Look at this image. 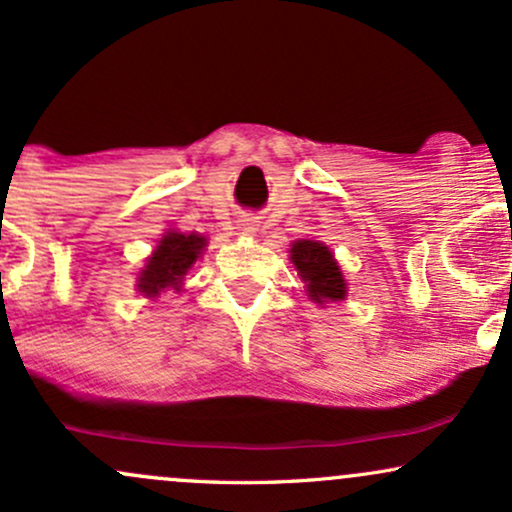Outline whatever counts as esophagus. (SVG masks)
<instances>
[{"label":"esophagus","instance_id":"esophagus-1","mask_svg":"<svg viewBox=\"0 0 512 512\" xmlns=\"http://www.w3.org/2000/svg\"><path fill=\"white\" fill-rule=\"evenodd\" d=\"M238 228L245 233V236H250V233L257 231V223L255 219H250V216H243V219H238Z\"/></svg>","mask_w":512,"mask_h":512}]
</instances>
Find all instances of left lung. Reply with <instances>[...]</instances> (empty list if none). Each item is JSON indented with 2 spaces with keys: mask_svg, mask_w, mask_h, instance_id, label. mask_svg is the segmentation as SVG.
<instances>
[{
  "mask_svg": "<svg viewBox=\"0 0 512 512\" xmlns=\"http://www.w3.org/2000/svg\"><path fill=\"white\" fill-rule=\"evenodd\" d=\"M291 262L296 264L303 281H308V293L315 303L342 301L346 296L344 276L327 245L315 240H298L291 248Z\"/></svg>",
  "mask_w": 512,
  "mask_h": 512,
  "instance_id": "1",
  "label": "left lung"
}]
</instances>
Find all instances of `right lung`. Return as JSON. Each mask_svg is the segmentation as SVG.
Segmentation results:
<instances>
[{"label":"right lung","instance_id":"right-lung-1","mask_svg":"<svg viewBox=\"0 0 512 512\" xmlns=\"http://www.w3.org/2000/svg\"><path fill=\"white\" fill-rule=\"evenodd\" d=\"M204 243L207 240L195 236V233H190V236H182V233L163 236L154 255L146 262V269H142V274H139V291L144 296L154 298L163 289H178L182 276L195 264Z\"/></svg>","mask_w":512,"mask_h":512}]
</instances>
